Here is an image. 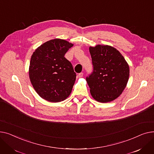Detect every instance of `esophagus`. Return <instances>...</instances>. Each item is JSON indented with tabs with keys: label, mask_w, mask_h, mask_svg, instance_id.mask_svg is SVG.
Wrapping results in <instances>:
<instances>
[{
	"label": "esophagus",
	"mask_w": 154,
	"mask_h": 154,
	"mask_svg": "<svg viewBox=\"0 0 154 154\" xmlns=\"http://www.w3.org/2000/svg\"><path fill=\"white\" fill-rule=\"evenodd\" d=\"M83 76V73H79L78 75V76L79 78H82Z\"/></svg>",
	"instance_id": "34e87169"
}]
</instances>
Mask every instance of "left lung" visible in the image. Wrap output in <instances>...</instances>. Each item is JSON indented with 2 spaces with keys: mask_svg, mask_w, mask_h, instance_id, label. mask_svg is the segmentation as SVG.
<instances>
[{
  "mask_svg": "<svg viewBox=\"0 0 154 154\" xmlns=\"http://www.w3.org/2000/svg\"><path fill=\"white\" fill-rule=\"evenodd\" d=\"M93 70L86 77L93 97L108 103L118 97L126 87L129 67L121 53L109 45L90 47Z\"/></svg>",
  "mask_w": 154,
  "mask_h": 154,
  "instance_id": "8db88e82",
  "label": "left lung"
}]
</instances>
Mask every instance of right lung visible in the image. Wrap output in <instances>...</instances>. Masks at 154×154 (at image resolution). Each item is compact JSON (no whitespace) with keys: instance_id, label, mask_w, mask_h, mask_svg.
Returning a JSON list of instances; mask_svg holds the SVG:
<instances>
[{"instance_id":"add662e5","label":"right lung","mask_w":154,"mask_h":154,"mask_svg":"<svg viewBox=\"0 0 154 154\" xmlns=\"http://www.w3.org/2000/svg\"><path fill=\"white\" fill-rule=\"evenodd\" d=\"M73 46L65 40L56 38L41 45L33 53L30 79L35 91L45 100L60 102L70 94L76 75L65 55Z\"/></svg>"}]
</instances>
